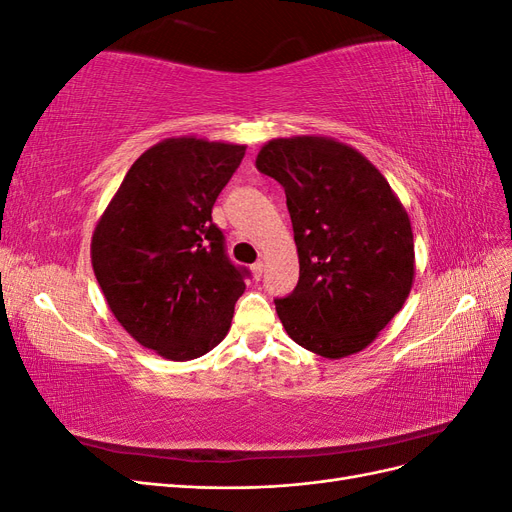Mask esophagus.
I'll use <instances>...</instances> for the list:
<instances>
[{"instance_id": "1", "label": "esophagus", "mask_w": 512, "mask_h": 512, "mask_svg": "<svg viewBox=\"0 0 512 512\" xmlns=\"http://www.w3.org/2000/svg\"><path fill=\"white\" fill-rule=\"evenodd\" d=\"M262 269H265L262 262H254V265H252V275L256 277V280H260V277H262Z\"/></svg>"}]
</instances>
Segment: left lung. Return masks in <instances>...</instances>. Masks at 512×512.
<instances>
[{"label":"left lung","mask_w":512,"mask_h":512,"mask_svg":"<svg viewBox=\"0 0 512 512\" xmlns=\"http://www.w3.org/2000/svg\"><path fill=\"white\" fill-rule=\"evenodd\" d=\"M256 168L282 183L299 284L275 299L286 333L324 359L367 348L414 282L408 211L361 151L331 136L273 138Z\"/></svg>","instance_id":"1"}]
</instances>
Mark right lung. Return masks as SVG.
<instances>
[{"label":"right lung","mask_w":512,"mask_h":512,"mask_svg":"<svg viewBox=\"0 0 512 512\" xmlns=\"http://www.w3.org/2000/svg\"><path fill=\"white\" fill-rule=\"evenodd\" d=\"M245 145L164 138L138 158L100 215L91 265L108 309L138 344L190 361L230 329L247 271L224 252L211 209Z\"/></svg>","instance_id":"add662e5"}]
</instances>
